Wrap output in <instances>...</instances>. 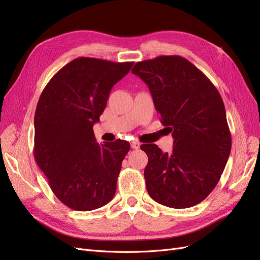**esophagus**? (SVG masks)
<instances>
[{
  "label": "esophagus",
  "instance_id": "34e87169",
  "mask_svg": "<svg viewBox=\"0 0 260 260\" xmlns=\"http://www.w3.org/2000/svg\"><path fill=\"white\" fill-rule=\"evenodd\" d=\"M140 142H138V141H132L131 142V148L133 149H139L140 148Z\"/></svg>",
  "mask_w": 260,
  "mask_h": 260
}]
</instances>
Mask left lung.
<instances>
[{
	"label": "left lung",
	"instance_id": "left-lung-1",
	"mask_svg": "<svg viewBox=\"0 0 260 260\" xmlns=\"http://www.w3.org/2000/svg\"><path fill=\"white\" fill-rule=\"evenodd\" d=\"M132 73L147 84L175 139L169 154L156 144L141 145L148 157L147 192L161 205L192 207L214 190L231 152L222 99L198 67L178 55L139 61Z\"/></svg>",
	"mask_w": 260,
	"mask_h": 260
}]
</instances>
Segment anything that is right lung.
<instances>
[{
  "label": "right lung",
  "mask_w": 260,
  "mask_h": 260,
  "mask_svg": "<svg viewBox=\"0 0 260 260\" xmlns=\"http://www.w3.org/2000/svg\"><path fill=\"white\" fill-rule=\"evenodd\" d=\"M132 61L79 57L53 76L35 115L34 155L56 198L78 211L100 208L116 193L129 142L99 144L93 124L100 121L113 86Z\"/></svg>",
  "instance_id": "right-lung-1"
}]
</instances>
